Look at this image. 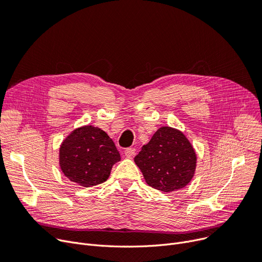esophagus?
<instances>
[{
  "mask_svg": "<svg viewBox=\"0 0 262 262\" xmlns=\"http://www.w3.org/2000/svg\"><path fill=\"white\" fill-rule=\"evenodd\" d=\"M124 156L127 158H132L133 156H135V148H127L124 150Z\"/></svg>",
  "mask_w": 262,
  "mask_h": 262,
  "instance_id": "1",
  "label": "esophagus"
}]
</instances>
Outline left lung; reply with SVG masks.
Returning a JSON list of instances; mask_svg holds the SVG:
<instances>
[{"instance_id":"left-lung-1","label":"left lung","mask_w":262,"mask_h":262,"mask_svg":"<svg viewBox=\"0 0 262 262\" xmlns=\"http://www.w3.org/2000/svg\"><path fill=\"white\" fill-rule=\"evenodd\" d=\"M148 185L162 192L180 190L188 184L196 167L194 149L179 130L160 128L134 158Z\"/></svg>"}]
</instances>
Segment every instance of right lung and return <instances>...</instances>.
Wrapping results in <instances>:
<instances>
[{"label": "right lung", "mask_w": 262, "mask_h": 262, "mask_svg": "<svg viewBox=\"0 0 262 262\" xmlns=\"http://www.w3.org/2000/svg\"><path fill=\"white\" fill-rule=\"evenodd\" d=\"M120 155L114 142L101 129L85 126L74 130L59 148L64 175L85 188L107 180Z\"/></svg>", "instance_id": "right-lung-1"}]
</instances>
